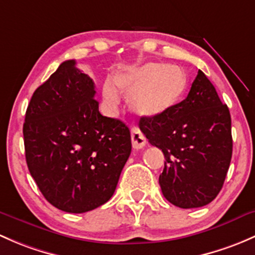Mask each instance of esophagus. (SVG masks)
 I'll return each instance as SVG.
<instances>
[{"instance_id": "1", "label": "esophagus", "mask_w": 255, "mask_h": 255, "mask_svg": "<svg viewBox=\"0 0 255 255\" xmlns=\"http://www.w3.org/2000/svg\"><path fill=\"white\" fill-rule=\"evenodd\" d=\"M130 139H132V146L133 149L139 150L143 149L146 144L145 136L143 135V133L138 129L136 127H133L130 130Z\"/></svg>"}]
</instances>
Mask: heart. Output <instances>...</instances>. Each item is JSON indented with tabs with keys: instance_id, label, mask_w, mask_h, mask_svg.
<instances>
[{
	"instance_id": "1",
	"label": "heart",
	"mask_w": 255,
	"mask_h": 255,
	"mask_svg": "<svg viewBox=\"0 0 255 255\" xmlns=\"http://www.w3.org/2000/svg\"><path fill=\"white\" fill-rule=\"evenodd\" d=\"M186 73L177 66L150 62L115 74L103 84L106 104L116 107L120 93L128 98L130 111L139 117H156L171 111L183 98Z\"/></svg>"
}]
</instances>
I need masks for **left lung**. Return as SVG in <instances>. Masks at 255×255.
I'll return each mask as SVG.
<instances>
[{"label": "left lung", "instance_id": "1", "mask_svg": "<svg viewBox=\"0 0 255 255\" xmlns=\"http://www.w3.org/2000/svg\"><path fill=\"white\" fill-rule=\"evenodd\" d=\"M140 130L165 155L159 183L171 204L192 209L215 199L232 157L231 115L200 69L187 98L161 116L145 117Z\"/></svg>", "mask_w": 255, "mask_h": 255}]
</instances>
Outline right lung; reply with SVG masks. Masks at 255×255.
Segmentation results:
<instances>
[{
    "mask_svg": "<svg viewBox=\"0 0 255 255\" xmlns=\"http://www.w3.org/2000/svg\"><path fill=\"white\" fill-rule=\"evenodd\" d=\"M95 93L76 61H64L25 112L29 172L45 199L66 213H87L110 200L132 150L129 128L99 112Z\"/></svg>",
    "mask_w": 255,
    "mask_h": 255,
    "instance_id": "1",
    "label": "right lung"
}]
</instances>
